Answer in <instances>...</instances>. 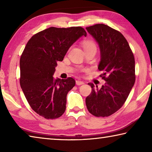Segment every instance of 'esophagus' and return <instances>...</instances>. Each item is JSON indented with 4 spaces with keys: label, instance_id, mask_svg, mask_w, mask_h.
I'll list each match as a JSON object with an SVG mask.
<instances>
[{
    "label": "esophagus",
    "instance_id": "esophagus-1",
    "mask_svg": "<svg viewBox=\"0 0 152 152\" xmlns=\"http://www.w3.org/2000/svg\"><path fill=\"white\" fill-rule=\"evenodd\" d=\"M76 85L79 86V85H82V84H84V82L83 81L80 80H76Z\"/></svg>",
    "mask_w": 152,
    "mask_h": 152
}]
</instances>
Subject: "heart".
<instances>
[{
	"label": "heart",
	"mask_w": 152,
	"mask_h": 152,
	"mask_svg": "<svg viewBox=\"0 0 152 152\" xmlns=\"http://www.w3.org/2000/svg\"><path fill=\"white\" fill-rule=\"evenodd\" d=\"M83 47L84 50H91V49H96V45L92 40H85L83 42Z\"/></svg>",
	"instance_id": "1"
}]
</instances>
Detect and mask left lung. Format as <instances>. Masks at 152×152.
<instances>
[{"mask_svg": "<svg viewBox=\"0 0 152 152\" xmlns=\"http://www.w3.org/2000/svg\"><path fill=\"white\" fill-rule=\"evenodd\" d=\"M101 51L98 69L105 80L101 88L88 83L92 92L86 98L88 111L95 117H109L125 103L135 81V58L127 39L119 31L104 24L86 28Z\"/></svg>", "mask_w": 152, "mask_h": 152, "instance_id": "8db88e82", "label": "left lung"}]
</instances>
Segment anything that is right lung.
<instances>
[{
	"label": "right lung",
	"mask_w": 152,
	"mask_h": 152,
	"mask_svg": "<svg viewBox=\"0 0 152 152\" xmlns=\"http://www.w3.org/2000/svg\"><path fill=\"white\" fill-rule=\"evenodd\" d=\"M86 32L81 27H51L33 35L20 59V85L30 107L47 119L61 117L68 92L75 80L54 79L58 61H62L71 45Z\"/></svg>",
	"instance_id": "1"
}]
</instances>
